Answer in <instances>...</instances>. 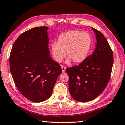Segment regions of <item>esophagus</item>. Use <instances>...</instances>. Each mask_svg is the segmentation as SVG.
I'll return each instance as SVG.
<instances>
[{
  "instance_id": "1",
  "label": "esophagus",
  "mask_w": 125,
  "mask_h": 125,
  "mask_svg": "<svg viewBox=\"0 0 125 125\" xmlns=\"http://www.w3.org/2000/svg\"><path fill=\"white\" fill-rule=\"evenodd\" d=\"M61 70H62V72H63V73H64V72H65V70H66L65 66H61Z\"/></svg>"
}]
</instances>
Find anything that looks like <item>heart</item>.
<instances>
[{
    "mask_svg": "<svg viewBox=\"0 0 125 125\" xmlns=\"http://www.w3.org/2000/svg\"><path fill=\"white\" fill-rule=\"evenodd\" d=\"M91 37L87 32L71 30L60 36L57 43L51 44V48L54 59L61 62L65 57L67 62L72 60L75 63L83 61L87 56L91 47Z\"/></svg>",
    "mask_w": 125,
    "mask_h": 125,
    "instance_id": "heart-1",
    "label": "heart"
}]
</instances>
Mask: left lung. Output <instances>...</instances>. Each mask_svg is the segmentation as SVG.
<instances>
[{
    "label": "left lung",
    "instance_id": "obj_1",
    "mask_svg": "<svg viewBox=\"0 0 125 125\" xmlns=\"http://www.w3.org/2000/svg\"><path fill=\"white\" fill-rule=\"evenodd\" d=\"M92 29L96 40L94 52L79 65L66 69L70 95L80 102L93 100L102 93L109 82L113 64V52L105 37Z\"/></svg>",
    "mask_w": 125,
    "mask_h": 125
}]
</instances>
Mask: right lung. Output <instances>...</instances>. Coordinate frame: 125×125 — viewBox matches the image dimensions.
I'll return each instance as SVG.
<instances>
[{"label":"right lung","mask_w":125,"mask_h":125,"mask_svg":"<svg viewBox=\"0 0 125 125\" xmlns=\"http://www.w3.org/2000/svg\"><path fill=\"white\" fill-rule=\"evenodd\" d=\"M48 28L36 27L21 34L10 56L11 74L16 87L31 102H44L52 94L61 73V66L50 57Z\"/></svg>","instance_id":"obj_1"}]
</instances>
